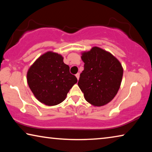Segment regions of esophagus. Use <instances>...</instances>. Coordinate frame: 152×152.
I'll use <instances>...</instances> for the list:
<instances>
[{
	"label": "esophagus",
	"mask_w": 152,
	"mask_h": 152,
	"mask_svg": "<svg viewBox=\"0 0 152 152\" xmlns=\"http://www.w3.org/2000/svg\"><path fill=\"white\" fill-rule=\"evenodd\" d=\"M76 77L77 78V79L79 80V78H80V74H79V73H77V74H76Z\"/></svg>",
	"instance_id": "obj_1"
}]
</instances>
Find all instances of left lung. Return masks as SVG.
Instances as JSON below:
<instances>
[{"instance_id": "left-lung-1", "label": "left lung", "mask_w": 152, "mask_h": 152, "mask_svg": "<svg viewBox=\"0 0 152 152\" xmlns=\"http://www.w3.org/2000/svg\"><path fill=\"white\" fill-rule=\"evenodd\" d=\"M84 68L78 85L86 101L94 107H102L116 96L122 81L121 64L111 53L99 47L82 52Z\"/></svg>"}]
</instances>
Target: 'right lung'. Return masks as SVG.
I'll return each instance as SVG.
<instances>
[{
	"instance_id": "add662e5",
	"label": "right lung",
	"mask_w": 152,
	"mask_h": 152,
	"mask_svg": "<svg viewBox=\"0 0 152 152\" xmlns=\"http://www.w3.org/2000/svg\"><path fill=\"white\" fill-rule=\"evenodd\" d=\"M63 60L61 55L47 51L39 56L27 71V80L31 91L38 101L48 106L63 102L78 81Z\"/></svg>"
}]
</instances>
